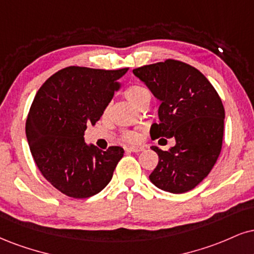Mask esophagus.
Here are the masks:
<instances>
[{
	"label": "esophagus",
	"mask_w": 254,
	"mask_h": 254,
	"mask_svg": "<svg viewBox=\"0 0 254 254\" xmlns=\"http://www.w3.org/2000/svg\"><path fill=\"white\" fill-rule=\"evenodd\" d=\"M127 150H130L132 152H139V151L144 150V148H143V146H139V145H132V146H129V148H127Z\"/></svg>",
	"instance_id": "1"
}]
</instances>
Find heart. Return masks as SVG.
Listing matches in <instances>:
<instances>
[{
  "label": "heart",
  "instance_id": "obj_1",
  "mask_svg": "<svg viewBox=\"0 0 254 254\" xmlns=\"http://www.w3.org/2000/svg\"><path fill=\"white\" fill-rule=\"evenodd\" d=\"M124 94L131 103L135 104V105L138 106V108H140L143 104L150 102V98H151L150 92H149L148 88L142 86V85H131V86H129L127 90H125ZM109 111H110V105H108L105 109H104L103 117H106V116L109 115ZM122 138H123L125 142L135 143V142H138L140 138V135L138 132H136V131H127V132L123 133V137H122Z\"/></svg>",
  "mask_w": 254,
  "mask_h": 254
}]
</instances>
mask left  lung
<instances>
[{
    "mask_svg": "<svg viewBox=\"0 0 254 254\" xmlns=\"http://www.w3.org/2000/svg\"><path fill=\"white\" fill-rule=\"evenodd\" d=\"M132 72L161 100L160 124L151 125V138L176 140L169 151L151 146L158 155V164L149 179L169 193L191 190L210 173L221 151L225 119L221 99L202 73L182 61L168 59Z\"/></svg>",
    "mask_w": 254,
    "mask_h": 254,
    "instance_id": "left-lung-1",
    "label": "left lung"
}]
</instances>
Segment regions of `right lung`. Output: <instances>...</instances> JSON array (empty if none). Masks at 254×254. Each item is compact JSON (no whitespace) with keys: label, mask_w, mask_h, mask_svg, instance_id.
I'll use <instances>...</instances> for the list:
<instances>
[{"label":"right lung","mask_w":254,"mask_h":254,"mask_svg":"<svg viewBox=\"0 0 254 254\" xmlns=\"http://www.w3.org/2000/svg\"><path fill=\"white\" fill-rule=\"evenodd\" d=\"M127 69L66 67L48 78L33 100L26 122L30 152L45 179L67 196L99 193L123 157L121 146L103 151L87 145L84 132L102 117Z\"/></svg>","instance_id":"right-lung-1"}]
</instances>
